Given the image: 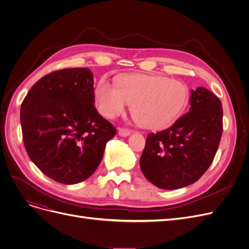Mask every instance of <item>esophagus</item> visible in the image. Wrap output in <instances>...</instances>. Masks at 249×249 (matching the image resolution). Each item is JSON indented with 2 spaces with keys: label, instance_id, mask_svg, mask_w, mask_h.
Here are the masks:
<instances>
[{
  "label": "esophagus",
  "instance_id": "34e87169",
  "mask_svg": "<svg viewBox=\"0 0 249 249\" xmlns=\"http://www.w3.org/2000/svg\"><path fill=\"white\" fill-rule=\"evenodd\" d=\"M118 134L122 136V137H126L131 134V131L128 130V129H124V128H119L118 129Z\"/></svg>",
  "mask_w": 249,
  "mask_h": 249
}]
</instances>
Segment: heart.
Returning a JSON list of instances; mask_svg holds the SVG:
<instances>
[{"label":"heart","mask_w":249,"mask_h":249,"mask_svg":"<svg viewBox=\"0 0 249 249\" xmlns=\"http://www.w3.org/2000/svg\"><path fill=\"white\" fill-rule=\"evenodd\" d=\"M95 101L103 116L114 119L133 103L135 120L148 129L169 126L180 116L188 102L186 85L160 75L131 74L117 85L101 80Z\"/></svg>","instance_id":"obj_1"}]
</instances>
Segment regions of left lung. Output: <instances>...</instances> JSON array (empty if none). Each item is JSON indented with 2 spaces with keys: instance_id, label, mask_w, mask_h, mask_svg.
Segmentation results:
<instances>
[{
  "instance_id": "obj_1",
  "label": "left lung",
  "mask_w": 249,
  "mask_h": 249,
  "mask_svg": "<svg viewBox=\"0 0 249 249\" xmlns=\"http://www.w3.org/2000/svg\"><path fill=\"white\" fill-rule=\"evenodd\" d=\"M223 132L222 103L209 89H191L190 109L170 128L149 133L140 157L144 177L172 190L196 182L209 169Z\"/></svg>"
}]
</instances>
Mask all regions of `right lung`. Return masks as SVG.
Masks as SVG:
<instances>
[{
	"mask_svg": "<svg viewBox=\"0 0 249 249\" xmlns=\"http://www.w3.org/2000/svg\"><path fill=\"white\" fill-rule=\"evenodd\" d=\"M93 75L88 68L63 69L39 79L21 104L25 149L49 178L77 184L101 164L116 128L96 111Z\"/></svg>",
	"mask_w": 249,
	"mask_h": 249,
	"instance_id": "right-lung-1",
	"label": "right lung"
}]
</instances>
